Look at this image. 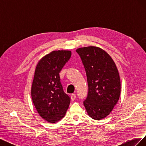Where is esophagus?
<instances>
[{
    "mask_svg": "<svg viewBox=\"0 0 146 146\" xmlns=\"http://www.w3.org/2000/svg\"><path fill=\"white\" fill-rule=\"evenodd\" d=\"M70 98H71L72 100H74L76 98V95L74 94H72L71 95H70Z\"/></svg>",
    "mask_w": 146,
    "mask_h": 146,
    "instance_id": "esophagus-1",
    "label": "esophagus"
}]
</instances>
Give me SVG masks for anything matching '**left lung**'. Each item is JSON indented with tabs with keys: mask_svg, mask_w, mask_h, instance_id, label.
I'll return each mask as SVG.
<instances>
[{
	"mask_svg": "<svg viewBox=\"0 0 146 146\" xmlns=\"http://www.w3.org/2000/svg\"><path fill=\"white\" fill-rule=\"evenodd\" d=\"M76 52L85 67L88 94L84 101L88 116L95 120L107 117L121 95V80L116 65L108 53L99 47L88 46Z\"/></svg>",
	"mask_w": 146,
	"mask_h": 146,
	"instance_id": "obj_1",
	"label": "left lung"
}]
</instances>
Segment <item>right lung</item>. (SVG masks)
I'll return each instance as SVG.
<instances>
[{
    "mask_svg": "<svg viewBox=\"0 0 146 146\" xmlns=\"http://www.w3.org/2000/svg\"><path fill=\"white\" fill-rule=\"evenodd\" d=\"M71 56L70 50H54L44 56L35 68L31 95L38 114L50 123L62 119L70 98L63 91L59 73Z\"/></svg>",
    "mask_w": 146,
    "mask_h": 146,
    "instance_id": "1",
    "label": "right lung"
}]
</instances>
